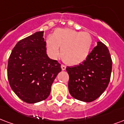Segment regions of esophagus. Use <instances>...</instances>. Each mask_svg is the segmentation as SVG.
<instances>
[{"label": "esophagus", "mask_w": 124, "mask_h": 124, "mask_svg": "<svg viewBox=\"0 0 124 124\" xmlns=\"http://www.w3.org/2000/svg\"><path fill=\"white\" fill-rule=\"evenodd\" d=\"M61 68H62V70H65L66 69V66L64 64H62L61 65Z\"/></svg>", "instance_id": "esophagus-1"}]
</instances>
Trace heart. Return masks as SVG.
<instances>
[{
    "instance_id": "b5f03b06",
    "label": "heart",
    "mask_w": 124,
    "mask_h": 124,
    "mask_svg": "<svg viewBox=\"0 0 124 124\" xmlns=\"http://www.w3.org/2000/svg\"><path fill=\"white\" fill-rule=\"evenodd\" d=\"M93 39L87 32H79L70 29H57L52 36L46 39L48 54L53 58L60 56L68 65H78L85 61L89 55Z\"/></svg>"
}]
</instances>
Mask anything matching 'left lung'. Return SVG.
I'll list each match as a JSON object with an SVG mask.
<instances>
[{
  "instance_id": "obj_1",
  "label": "left lung",
  "mask_w": 124,
  "mask_h": 124,
  "mask_svg": "<svg viewBox=\"0 0 124 124\" xmlns=\"http://www.w3.org/2000/svg\"><path fill=\"white\" fill-rule=\"evenodd\" d=\"M112 62L109 50L101 41L84 62L68 66V89L74 99L90 102L98 99L108 85Z\"/></svg>"
}]
</instances>
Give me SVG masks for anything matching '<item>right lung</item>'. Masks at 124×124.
I'll list each match as a JSON object with an SVG mask.
<instances>
[{
	"label": "right lung",
	"mask_w": 124,
	"mask_h": 124,
	"mask_svg": "<svg viewBox=\"0 0 124 124\" xmlns=\"http://www.w3.org/2000/svg\"><path fill=\"white\" fill-rule=\"evenodd\" d=\"M44 31H37L16 45L8 63V79L20 99L33 104L49 96L60 64L46 54Z\"/></svg>",
	"instance_id": "right-lung-1"
}]
</instances>
